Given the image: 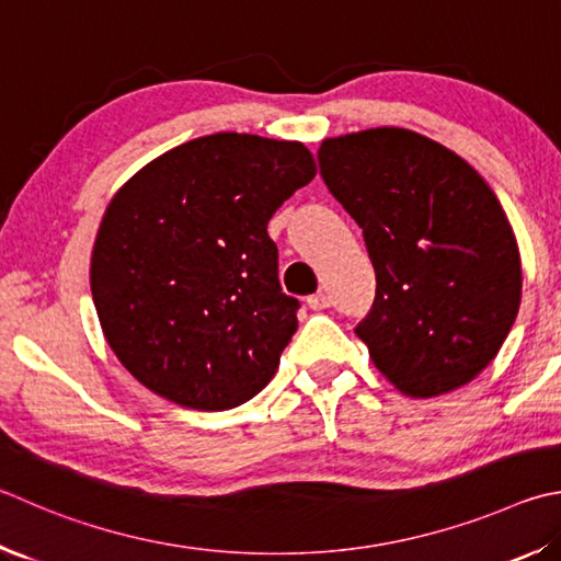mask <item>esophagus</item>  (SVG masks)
I'll use <instances>...</instances> for the list:
<instances>
[{"label": "esophagus", "mask_w": 561, "mask_h": 561, "mask_svg": "<svg viewBox=\"0 0 561 561\" xmlns=\"http://www.w3.org/2000/svg\"><path fill=\"white\" fill-rule=\"evenodd\" d=\"M307 304H309L313 311H323V309L331 307V297L325 291H316V294H311V297L307 299Z\"/></svg>", "instance_id": "esophagus-1"}]
</instances>
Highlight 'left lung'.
Wrapping results in <instances>:
<instances>
[{
  "label": "left lung",
  "instance_id": "left-lung-1",
  "mask_svg": "<svg viewBox=\"0 0 561 561\" xmlns=\"http://www.w3.org/2000/svg\"><path fill=\"white\" fill-rule=\"evenodd\" d=\"M321 176L363 228L375 301L358 339L397 390L471 382L511 333L523 294L515 232L481 174L400 127L323 139Z\"/></svg>",
  "mask_w": 561,
  "mask_h": 561
}]
</instances>
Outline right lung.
<instances>
[{
	"mask_svg": "<svg viewBox=\"0 0 561 561\" xmlns=\"http://www.w3.org/2000/svg\"><path fill=\"white\" fill-rule=\"evenodd\" d=\"M316 176L301 141L191 139L139 169L100 222L90 289L119 363L164 400H252L297 331L267 222Z\"/></svg>",
	"mask_w": 561,
	"mask_h": 561,
	"instance_id": "right-lung-1",
	"label": "right lung"
}]
</instances>
